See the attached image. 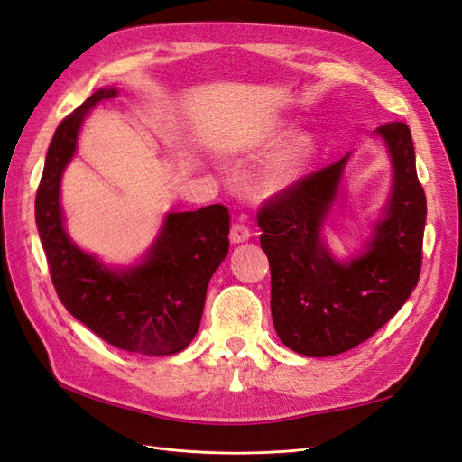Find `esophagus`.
Masks as SVG:
<instances>
[{
    "mask_svg": "<svg viewBox=\"0 0 462 462\" xmlns=\"http://www.w3.org/2000/svg\"><path fill=\"white\" fill-rule=\"evenodd\" d=\"M229 239L233 245H239L250 239V229L245 226L243 221H235L231 226V233H229Z\"/></svg>",
    "mask_w": 462,
    "mask_h": 462,
    "instance_id": "obj_1",
    "label": "esophagus"
}]
</instances>
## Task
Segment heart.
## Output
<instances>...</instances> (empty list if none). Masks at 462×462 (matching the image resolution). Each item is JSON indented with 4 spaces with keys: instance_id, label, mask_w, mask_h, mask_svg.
<instances>
[{
    "instance_id": "1",
    "label": "heart",
    "mask_w": 462,
    "mask_h": 462,
    "mask_svg": "<svg viewBox=\"0 0 462 462\" xmlns=\"http://www.w3.org/2000/svg\"><path fill=\"white\" fill-rule=\"evenodd\" d=\"M289 136V131L282 125H272V127L263 129L258 136H254L245 148L243 153L245 156H262L265 152H272L277 146H282L285 143V138ZM310 138L309 136H299L292 141L282 153H279L277 160L263 171L260 179V187L263 192H279L287 189L299 171L302 170L304 162L310 156Z\"/></svg>"
}]
</instances>
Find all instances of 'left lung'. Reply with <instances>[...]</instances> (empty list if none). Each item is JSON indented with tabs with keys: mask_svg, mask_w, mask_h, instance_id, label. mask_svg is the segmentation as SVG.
<instances>
[{
	"mask_svg": "<svg viewBox=\"0 0 462 462\" xmlns=\"http://www.w3.org/2000/svg\"><path fill=\"white\" fill-rule=\"evenodd\" d=\"M374 136L385 144L393 185L360 253L337 260L321 233L351 153L302 177L258 212L273 326L283 345L304 356H333L365 343L399 312L420 277L426 194L411 129L395 121Z\"/></svg>",
	"mask_w": 462,
	"mask_h": 462,
	"instance_id": "1",
	"label": "left lung"
}]
</instances>
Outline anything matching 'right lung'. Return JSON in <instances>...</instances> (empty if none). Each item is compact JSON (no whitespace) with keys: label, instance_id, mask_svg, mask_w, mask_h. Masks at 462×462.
<instances>
[{"label":"right lung","instance_id":"right-lung-1","mask_svg":"<svg viewBox=\"0 0 462 462\" xmlns=\"http://www.w3.org/2000/svg\"><path fill=\"white\" fill-rule=\"evenodd\" d=\"M116 96L114 87L96 90L55 129L36 192V226L65 309L109 345L167 356L187 348L199 331L208 283L229 253V212L212 204L165 214L146 256L125 268H109L71 241L60 200L61 177L88 111Z\"/></svg>","mask_w":462,"mask_h":462}]
</instances>
